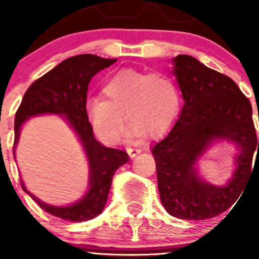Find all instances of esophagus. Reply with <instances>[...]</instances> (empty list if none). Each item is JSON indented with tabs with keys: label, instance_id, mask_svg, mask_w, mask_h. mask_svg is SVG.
Instances as JSON below:
<instances>
[{
	"label": "esophagus",
	"instance_id": "esophagus-1",
	"mask_svg": "<svg viewBox=\"0 0 259 259\" xmlns=\"http://www.w3.org/2000/svg\"><path fill=\"white\" fill-rule=\"evenodd\" d=\"M127 153L130 154V155H131L132 158H134V156H136L137 154L141 153V149L137 148V146H128V148H127Z\"/></svg>",
	"mask_w": 259,
	"mask_h": 259
}]
</instances>
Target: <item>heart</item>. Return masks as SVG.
<instances>
[{
  "label": "heart",
  "instance_id": "1",
  "mask_svg": "<svg viewBox=\"0 0 259 259\" xmlns=\"http://www.w3.org/2000/svg\"><path fill=\"white\" fill-rule=\"evenodd\" d=\"M103 97L87 100L86 111L97 136L117 142L124 134V117L135 134L158 136L167 131L180 111L176 84L162 73L125 69L104 84Z\"/></svg>",
  "mask_w": 259,
  "mask_h": 259
}]
</instances>
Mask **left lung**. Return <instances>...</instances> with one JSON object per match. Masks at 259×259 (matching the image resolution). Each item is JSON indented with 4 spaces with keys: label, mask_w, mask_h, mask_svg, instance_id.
<instances>
[{
    "label": "left lung",
    "mask_w": 259,
    "mask_h": 259,
    "mask_svg": "<svg viewBox=\"0 0 259 259\" xmlns=\"http://www.w3.org/2000/svg\"><path fill=\"white\" fill-rule=\"evenodd\" d=\"M184 97L180 118L151 149L156 164L158 190L163 207L181 220H207L238 203L252 175L259 137L248 97L230 77L195 58L173 59ZM229 139L239 149L237 169L225 187H213L197 176L195 164L213 139ZM254 169V168H253Z\"/></svg>",
    "instance_id": "obj_1"
}]
</instances>
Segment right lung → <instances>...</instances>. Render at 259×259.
Wrapping results in <instances>:
<instances>
[{"mask_svg": "<svg viewBox=\"0 0 259 259\" xmlns=\"http://www.w3.org/2000/svg\"><path fill=\"white\" fill-rule=\"evenodd\" d=\"M115 61L117 59H104L92 54L72 56L61 61L30 84L15 114L14 149L23 123L29 117L39 114L64 115L84 149L90 164V189L75 204L68 207H52L42 203L25 189L21 181L23 190L42 209L66 221H89L100 214L108 200L114 173L130 159L124 150L106 148L95 139L86 111L87 91L92 77Z\"/></svg>", "mask_w": 259, "mask_h": 259, "instance_id": "right-lung-1", "label": "right lung"}]
</instances>
